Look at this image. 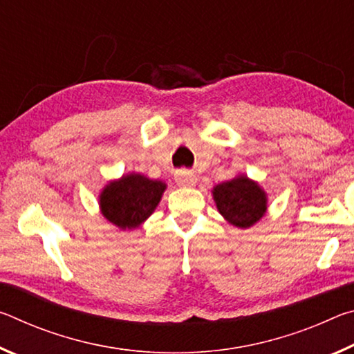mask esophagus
Instances as JSON below:
<instances>
[{"mask_svg": "<svg viewBox=\"0 0 354 354\" xmlns=\"http://www.w3.org/2000/svg\"><path fill=\"white\" fill-rule=\"evenodd\" d=\"M176 183L178 185H183V187H194L196 184V175L190 170H179L176 171Z\"/></svg>", "mask_w": 354, "mask_h": 354, "instance_id": "esophagus-1", "label": "esophagus"}]
</instances>
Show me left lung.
<instances>
[{
    "label": "left lung",
    "mask_w": 354,
    "mask_h": 354,
    "mask_svg": "<svg viewBox=\"0 0 354 354\" xmlns=\"http://www.w3.org/2000/svg\"><path fill=\"white\" fill-rule=\"evenodd\" d=\"M212 198L227 223L247 230L267 212V192L247 175H237L212 189Z\"/></svg>",
    "instance_id": "1"
}]
</instances>
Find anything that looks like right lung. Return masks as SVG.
<instances>
[{
  "mask_svg": "<svg viewBox=\"0 0 354 354\" xmlns=\"http://www.w3.org/2000/svg\"><path fill=\"white\" fill-rule=\"evenodd\" d=\"M167 184L140 173H127L107 183L98 196L103 217L123 231L139 227L158 207Z\"/></svg>",
  "mask_w": 354,
  "mask_h": 354,
  "instance_id": "1",
  "label": "right lung"
}]
</instances>
